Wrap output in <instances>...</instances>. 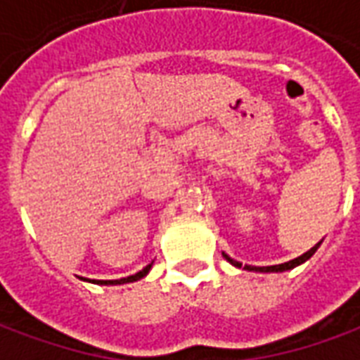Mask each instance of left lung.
Returning <instances> with one entry per match:
<instances>
[{
    "mask_svg": "<svg viewBox=\"0 0 360 360\" xmlns=\"http://www.w3.org/2000/svg\"><path fill=\"white\" fill-rule=\"evenodd\" d=\"M320 243H322V241H320ZM320 243H316V245H314L312 249L307 250V252H304V255H301V257L293 258V260H289V262H283V264H276V266H247V264H245V270H249V271H262V274H270V271L293 270L295 266H299V264H302V262H307V260H309V258L312 257L314 252H316V249H318V247H320ZM221 255H224V258H226L227 262H229V264H233L235 268H241V266H243L241 262H237V260H233V258H231V257H227L226 252H221Z\"/></svg>",
    "mask_w": 360,
    "mask_h": 360,
    "instance_id": "8db88e82",
    "label": "left lung"
}]
</instances>
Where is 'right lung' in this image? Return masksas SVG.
<instances>
[{
    "mask_svg": "<svg viewBox=\"0 0 360 360\" xmlns=\"http://www.w3.org/2000/svg\"><path fill=\"white\" fill-rule=\"evenodd\" d=\"M150 268H152V264H148L144 270L136 271L134 276H129V278H121V279H94V283H98V285H123V283H133V281H139V279H142L146 274L150 271Z\"/></svg>",
    "mask_w": 360,
    "mask_h": 360,
    "instance_id": "right-lung-1",
    "label": "right lung"
}]
</instances>
